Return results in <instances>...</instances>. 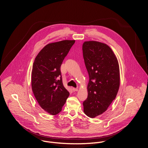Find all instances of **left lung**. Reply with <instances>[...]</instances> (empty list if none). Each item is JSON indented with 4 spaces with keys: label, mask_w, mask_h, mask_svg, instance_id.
Listing matches in <instances>:
<instances>
[{
    "label": "left lung",
    "mask_w": 148,
    "mask_h": 148,
    "mask_svg": "<svg viewBox=\"0 0 148 148\" xmlns=\"http://www.w3.org/2000/svg\"><path fill=\"white\" fill-rule=\"evenodd\" d=\"M74 40L50 43L36 56L32 73V87L40 106L51 115L60 112L70 93L63 86L60 67Z\"/></svg>",
    "instance_id": "obj_1"
}]
</instances>
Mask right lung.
Segmentation results:
<instances>
[{"label":"right lung","mask_w":148,"mask_h":148,"mask_svg":"<svg viewBox=\"0 0 148 148\" xmlns=\"http://www.w3.org/2000/svg\"><path fill=\"white\" fill-rule=\"evenodd\" d=\"M82 53L89 75L84 112L92 118L106 111L115 98L120 84L119 67L115 54L106 44L86 41Z\"/></svg>","instance_id":"1"}]
</instances>
